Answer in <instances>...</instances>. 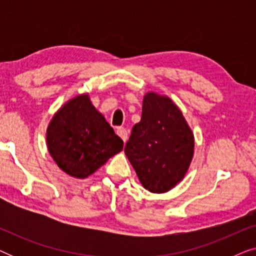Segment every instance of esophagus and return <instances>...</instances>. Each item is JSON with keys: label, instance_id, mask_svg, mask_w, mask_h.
I'll list each match as a JSON object with an SVG mask.
<instances>
[{"label": "esophagus", "instance_id": "esophagus-1", "mask_svg": "<svg viewBox=\"0 0 256 256\" xmlns=\"http://www.w3.org/2000/svg\"><path fill=\"white\" fill-rule=\"evenodd\" d=\"M116 134L122 138V141H124V142L127 141V138H128V132L124 128H121V127L118 128V129H116Z\"/></svg>", "mask_w": 256, "mask_h": 256}]
</instances>
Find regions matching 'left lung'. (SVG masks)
<instances>
[{"label":"left lung","mask_w":256,"mask_h":256,"mask_svg":"<svg viewBox=\"0 0 256 256\" xmlns=\"http://www.w3.org/2000/svg\"><path fill=\"white\" fill-rule=\"evenodd\" d=\"M194 150V132L177 104L166 96L146 93L141 121L124 146L143 188L164 194L176 186L188 172Z\"/></svg>","instance_id":"8db88e82"}]
</instances>
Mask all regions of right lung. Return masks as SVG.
<instances>
[{"mask_svg":"<svg viewBox=\"0 0 256 256\" xmlns=\"http://www.w3.org/2000/svg\"><path fill=\"white\" fill-rule=\"evenodd\" d=\"M48 152L70 176L86 178L124 149V141L90 102L80 94L59 108L46 129Z\"/></svg>","mask_w":256,"mask_h":256,"instance_id":"obj_1","label":"right lung"}]
</instances>
